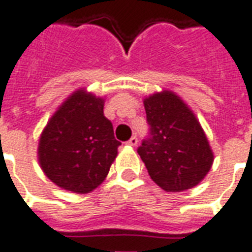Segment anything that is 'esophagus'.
Segmentation results:
<instances>
[{
    "instance_id": "34e87169",
    "label": "esophagus",
    "mask_w": 252,
    "mask_h": 252,
    "mask_svg": "<svg viewBox=\"0 0 252 252\" xmlns=\"http://www.w3.org/2000/svg\"><path fill=\"white\" fill-rule=\"evenodd\" d=\"M137 142H138L137 137H136V136H132V137H130L129 140L126 141V144H128V145H130V146H136V145H137Z\"/></svg>"
}]
</instances>
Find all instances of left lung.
<instances>
[{"mask_svg": "<svg viewBox=\"0 0 252 252\" xmlns=\"http://www.w3.org/2000/svg\"><path fill=\"white\" fill-rule=\"evenodd\" d=\"M149 132L137 153L150 178L165 191L195 187L213 163V153L192 111L171 91L144 100Z\"/></svg>", "mask_w": 252, "mask_h": 252, "instance_id": "8db88e82", "label": "left lung"}]
</instances>
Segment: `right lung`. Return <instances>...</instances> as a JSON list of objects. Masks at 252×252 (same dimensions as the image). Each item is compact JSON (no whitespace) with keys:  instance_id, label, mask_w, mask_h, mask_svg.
<instances>
[{"instance_id":"1","label":"right lung","mask_w":252,"mask_h":252,"mask_svg":"<svg viewBox=\"0 0 252 252\" xmlns=\"http://www.w3.org/2000/svg\"><path fill=\"white\" fill-rule=\"evenodd\" d=\"M119 145L112 123L103 114V99L78 90L43 130L39 162L59 187L87 193L104 180Z\"/></svg>"}]
</instances>
